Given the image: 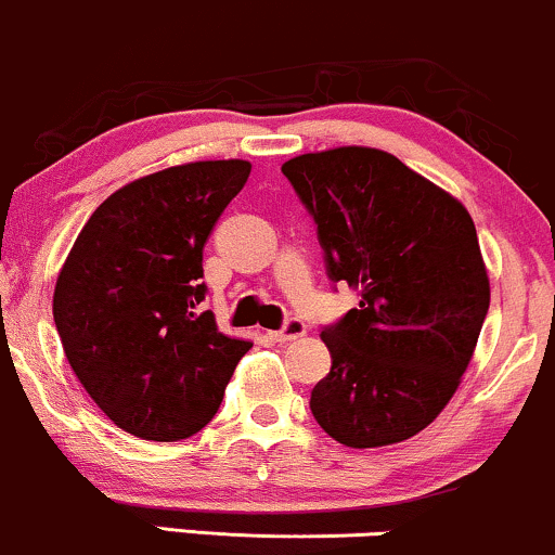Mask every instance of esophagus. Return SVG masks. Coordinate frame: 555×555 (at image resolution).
Listing matches in <instances>:
<instances>
[{"label": "esophagus", "mask_w": 555, "mask_h": 555, "mask_svg": "<svg viewBox=\"0 0 555 555\" xmlns=\"http://www.w3.org/2000/svg\"><path fill=\"white\" fill-rule=\"evenodd\" d=\"M305 333H307V328H305L302 320L292 318V320H286L282 331H269V338L276 344H289V341H297V338H302Z\"/></svg>", "instance_id": "34e87169"}]
</instances>
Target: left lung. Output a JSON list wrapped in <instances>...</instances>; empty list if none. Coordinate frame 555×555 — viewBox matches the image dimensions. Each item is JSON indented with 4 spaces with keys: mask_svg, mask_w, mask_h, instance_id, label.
I'll return each mask as SVG.
<instances>
[{
    "mask_svg": "<svg viewBox=\"0 0 555 555\" xmlns=\"http://www.w3.org/2000/svg\"><path fill=\"white\" fill-rule=\"evenodd\" d=\"M318 224L331 282L359 307L320 333L331 372L312 387L315 422L346 447H385L455 396L476 351L491 286L468 209L372 146L282 165Z\"/></svg>",
    "mask_w": 555,
    "mask_h": 555,
    "instance_id": "8db88e82",
    "label": "left lung"
}]
</instances>
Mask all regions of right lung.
Instances as JSON below:
<instances>
[{"label":"right lung","mask_w":555,"mask_h":555,"mask_svg":"<svg viewBox=\"0 0 555 555\" xmlns=\"http://www.w3.org/2000/svg\"><path fill=\"white\" fill-rule=\"evenodd\" d=\"M250 176L245 159L152 172L111 193L53 289L69 366L118 429L178 442L211 422L250 341L202 310L204 243Z\"/></svg>","instance_id":"1"}]
</instances>
